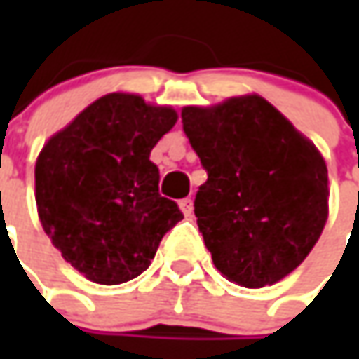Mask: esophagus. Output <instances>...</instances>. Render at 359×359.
I'll list each match as a JSON object with an SVG mask.
<instances>
[{
  "label": "esophagus",
  "mask_w": 359,
  "mask_h": 359,
  "mask_svg": "<svg viewBox=\"0 0 359 359\" xmlns=\"http://www.w3.org/2000/svg\"><path fill=\"white\" fill-rule=\"evenodd\" d=\"M180 210L184 212V215H186V217H189V215H191V212H194V201L189 200V198L182 200L180 201Z\"/></svg>",
  "instance_id": "esophagus-1"
}]
</instances>
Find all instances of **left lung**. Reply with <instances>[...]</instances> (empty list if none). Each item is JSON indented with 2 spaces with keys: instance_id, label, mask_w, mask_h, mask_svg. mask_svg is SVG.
Returning <instances> with one entry per match:
<instances>
[{
  "instance_id": "left-lung-1",
  "label": "left lung",
  "mask_w": 359,
  "mask_h": 359,
  "mask_svg": "<svg viewBox=\"0 0 359 359\" xmlns=\"http://www.w3.org/2000/svg\"><path fill=\"white\" fill-rule=\"evenodd\" d=\"M208 182L194 201L205 248L229 282L264 287L308 257L327 219V168L259 95L182 109Z\"/></svg>"
}]
</instances>
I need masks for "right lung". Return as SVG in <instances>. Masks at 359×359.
<instances>
[{"instance_id":"obj_1","label":"right lung","mask_w":359,"mask_h":359,"mask_svg":"<svg viewBox=\"0 0 359 359\" xmlns=\"http://www.w3.org/2000/svg\"><path fill=\"white\" fill-rule=\"evenodd\" d=\"M177 121L133 93L95 100L43 145L35 163L39 222L63 259L104 285L149 268L161 238L184 219L159 196L154 145Z\"/></svg>"}]
</instances>
